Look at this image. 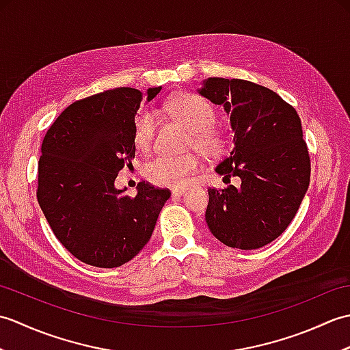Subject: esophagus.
Masks as SVG:
<instances>
[{"mask_svg":"<svg viewBox=\"0 0 350 350\" xmlns=\"http://www.w3.org/2000/svg\"><path fill=\"white\" fill-rule=\"evenodd\" d=\"M171 194H173V197H180V196L185 194V189H173Z\"/></svg>","mask_w":350,"mask_h":350,"instance_id":"1","label":"esophagus"}]
</instances>
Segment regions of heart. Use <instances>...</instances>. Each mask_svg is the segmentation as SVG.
Here are the masks:
<instances>
[{
	"mask_svg": "<svg viewBox=\"0 0 350 350\" xmlns=\"http://www.w3.org/2000/svg\"><path fill=\"white\" fill-rule=\"evenodd\" d=\"M167 113L180 122L191 132L189 146L209 159L224 153L227 146L226 133L218 126L212 124L215 111L211 103L197 94H177L165 103ZM156 132V118L152 111H139L133 123V143L141 152L152 147ZM198 170V158L188 153L183 156L161 154L152 159L144 168V174L154 185L170 188H183L189 177Z\"/></svg>",
	"mask_w": 350,
	"mask_h": 350,
	"instance_id": "b5f03b06",
	"label": "heart"
}]
</instances>
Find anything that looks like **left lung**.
Masks as SVG:
<instances>
[{
	"label": "left lung",
	"instance_id": "1",
	"mask_svg": "<svg viewBox=\"0 0 350 350\" xmlns=\"http://www.w3.org/2000/svg\"><path fill=\"white\" fill-rule=\"evenodd\" d=\"M230 116L233 150L215 171L239 187L209 188L206 222L227 247L257 250L284 232L310 185L301 118L280 96L250 81L207 78L197 90Z\"/></svg>",
	"mask_w": 350,
	"mask_h": 350
}]
</instances>
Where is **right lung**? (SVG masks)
I'll return each mask as SVG.
<instances>
[{"label":"right lung","mask_w":350,"mask_h":350,"mask_svg":"<svg viewBox=\"0 0 350 350\" xmlns=\"http://www.w3.org/2000/svg\"><path fill=\"white\" fill-rule=\"evenodd\" d=\"M162 87L147 90L150 102ZM143 100L120 87L73 102L42 143L37 202L55 237L72 256L96 267H117L150 239L168 189L139 182L137 196L114 187L135 158L133 123Z\"/></svg>","instance_id":"1"}]
</instances>
